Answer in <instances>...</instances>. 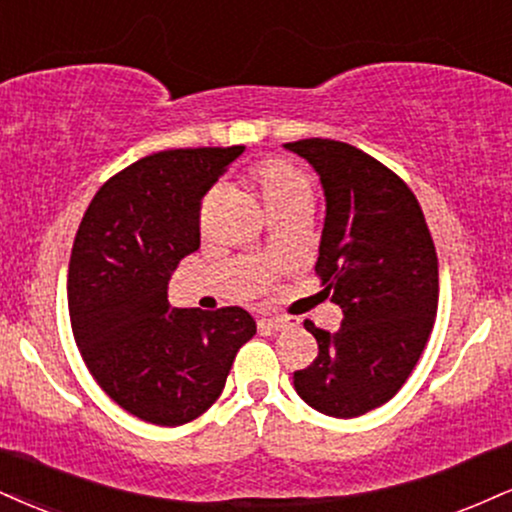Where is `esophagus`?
<instances>
[{
  "label": "esophagus",
  "mask_w": 512,
  "mask_h": 512,
  "mask_svg": "<svg viewBox=\"0 0 512 512\" xmlns=\"http://www.w3.org/2000/svg\"><path fill=\"white\" fill-rule=\"evenodd\" d=\"M257 326H260L262 331H283V329H291L293 322L286 317H267V319H260Z\"/></svg>",
  "instance_id": "obj_1"
}]
</instances>
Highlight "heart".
Returning a JSON list of instances; mask_svg holds the SVG:
<instances>
[{
	"label": "heart",
	"mask_w": 512,
	"mask_h": 512,
	"mask_svg": "<svg viewBox=\"0 0 512 512\" xmlns=\"http://www.w3.org/2000/svg\"><path fill=\"white\" fill-rule=\"evenodd\" d=\"M252 181L260 190L264 205L274 207L295 197H310L312 186L303 171L281 162V159H264L252 169Z\"/></svg>",
	"instance_id": "1"
}]
</instances>
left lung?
<instances>
[{"instance_id": "8db88e82", "label": "left lung", "mask_w": 512, "mask_h": 512, "mask_svg": "<svg viewBox=\"0 0 512 512\" xmlns=\"http://www.w3.org/2000/svg\"><path fill=\"white\" fill-rule=\"evenodd\" d=\"M322 181L326 219L315 272L343 310L341 329H305L319 353L293 374L298 396L329 417L365 415L410 377L434 329L439 260L417 197L389 166L348 143H286Z\"/></svg>"}]
</instances>
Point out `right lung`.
<instances>
[{
    "mask_svg": "<svg viewBox=\"0 0 512 512\" xmlns=\"http://www.w3.org/2000/svg\"><path fill=\"white\" fill-rule=\"evenodd\" d=\"M243 150L138 159L97 190L73 240L66 291L80 355L116 405L159 427L200 417L257 331L243 307L176 310L166 300L178 262L200 248L202 197Z\"/></svg>",
    "mask_w": 512,
    "mask_h": 512,
    "instance_id": "obj_1",
    "label": "right lung"
}]
</instances>
